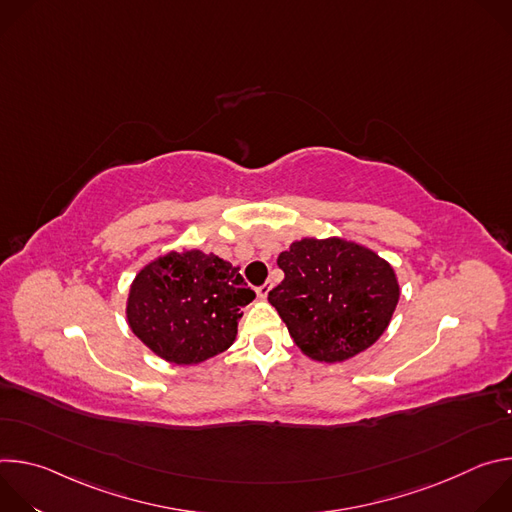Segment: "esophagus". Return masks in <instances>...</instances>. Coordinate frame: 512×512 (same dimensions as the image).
Instances as JSON below:
<instances>
[{
	"label": "esophagus",
	"mask_w": 512,
	"mask_h": 512,
	"mask_svg": "<svg viewBox=\"0 0 512 512\" xmlns=\"http://www.w3.org/2000/svg\"><path fill=\"white\" fill-rule=\"evenodd\" d=\"M269 291H271V283H265V285L257 287V298H259V300H267Z\"/></svg>",
	"instance_id": "obj_1"
}]
</instances>
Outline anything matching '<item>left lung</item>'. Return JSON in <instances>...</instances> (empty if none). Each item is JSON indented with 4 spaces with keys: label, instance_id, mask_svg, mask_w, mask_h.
Listing matches in <instances>:
<instances>
[{
    "label": "left lung",
    "instance_id": "obj_1",
    "mask_svg": "<svg viewBox=\"0 0 512 512\" xmlns=\"http://www.w3.org/2000/svg\"><path fill=\"white\" fill-rule=\"evenodd\" d=\"M285 279L269 304L298 348L318 362H344L389 328L401 287L393 265L342 237H304L279 253Z\"/></svg>",
    "mask_w": 512,
    "mask_h": 512
}]
</instances>
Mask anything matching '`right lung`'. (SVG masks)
Returning a JSON list of instances; mask_svg holds the SVG:
<instances>
[{
  "instance_id": "1",
  "label": "right lung",
  "mask_w": 512,
  "mask_h": 512,
  "mask_svg": "<svg viewBox=\"0 0 512 512\" xmlns=\"http://www.w3.org/2000/svg\"><path fill=\"white\" fill-rule=\"evenodd\" d=\"M253 300L237 265L198 247H182L137 271L125 318L156 356L200 364L233 346L241 310Z\"/></svg>"
}]
</instances>
